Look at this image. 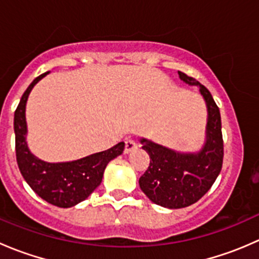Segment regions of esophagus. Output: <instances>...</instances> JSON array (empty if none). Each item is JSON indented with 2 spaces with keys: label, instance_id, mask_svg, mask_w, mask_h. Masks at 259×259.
Segmentation results:
<instances>
[{
  "label": "esophagus",
  "instance_id": "esophagus-1",
  "mask_svg": "<svg viewBox=\"0 0 259 259\" xmlns=\"http://www.w3.org/2000/svg\"><path fill=\"white\" fill-rule=\"evenodd\" d=\"M137 148H138V145H137V143L134 142V140H133V139H126V142H125L124 153L125 154L132 153V151H134Z\"/></svg>",
  "mask_w": 259,
  "mask_h": 259
}]
</instances>
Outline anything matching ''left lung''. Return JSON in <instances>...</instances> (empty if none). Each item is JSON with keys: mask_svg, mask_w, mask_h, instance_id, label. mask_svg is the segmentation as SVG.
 Masks as SVG:
<instances>
[{"mask_svg": "<svg viewBox=\"0 0 259 259\" xmlns=\"http://www.w3.org/2000/svg\"><path fill=\"white\" fill-rule=\"evenodd\" d=\"M180 80L199 86L207 106L205 140L197 151H178L146 138L139 142L150 156L148 170L140 177L143 193L155 204L169 209L189 207L200 199L215 182L223 164L221 113L205 86L178 71Z\"/></svg>", "mask_w": 259, "mask_h": 259, "instance_id": "1", "label": "left lung"}]
</instances>
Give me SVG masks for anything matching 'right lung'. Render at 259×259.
I'll use <instances>...</instances> for the list:
<instances>
[{
  "label": "right lung",
  "mask_w": 259,
  "mask_h": 259,
  "mask_svg": "<svg viewBox=\"0 0 259 259\" xmlns=\"http://www.w3.org/2000/svg\"><path fill=\"white\" fill-rule=\"evenodd\" d=\"M50 71L40 75L30 83L15 111L14 129L16 139V159L21 174L31 189L40 198L60 208H70L85 200L103 180L109 161L121 155L125 144L71 161L50 163L31 153L27 144L26 104L33 86Z\"/></svg>",
  "instance_id": "add662e5"
}]
</instances>
